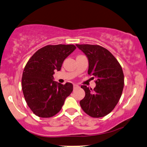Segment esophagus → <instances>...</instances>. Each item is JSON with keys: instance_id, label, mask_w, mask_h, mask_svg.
<instances>
[{"instance_id": "1", "label": "esophagus", "mask_w": 147, "mask_h": 147, "mask_svg": "<svg viewBox=\"0 0 147 147\" xmlns=\"http://www.w3.org/2000/svg\"><path fill=\"white\" fill-rule=\"evenodd\" d=\"M73 87H74V88H77V87H79V85H77V84H74L73 85Z\"/></svg>"}]
</instances>
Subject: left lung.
<instances>
[{
	"label": "left lung",
	"instance_id": "8db88e82",
	"mask_svg": "<svg viewBox=\"0 0 147 147\" xmlns=\"http://www.w3.org/2000/svg\"><path fill=\"white\" fill-rule=\"evenodd\" d=\"M86 55L88 75L96 78L94 90L86 85L81 88L85 98L80 101L83 111L92 117H102L112 111L121 96L124 75L121 66L109 50L97 45H76Z\"/></svg>",
	"mask_w": 147,
	"mask_h": 147
}]
</instances>
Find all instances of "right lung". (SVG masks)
Masks as SVG:
<instances>
[{
  "mask_svg": "<svg viewBox=\"0 0 147 147\" xmlns=\"http://www.w3.org/2000/svg\"><path fill=\"white\" fill-rule=\"evenodd\" d=\"M74 45H47L35 52L27 62L22 79L24 98L38 117L54 116L73 90L70 83L62 85L53 81L55 70L60 71L65 59L74 51Z\"/></svg>",
  "mask_w": 147,
  "mask_h": 147,
  "instance_id": "add662e5",
  "label": "right lung"
}]
</instances>
